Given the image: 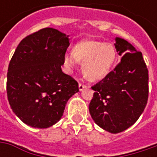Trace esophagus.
<instances>
[{
    "label": "esophagus",
    "instance_id": "1",
    "mask_svg": "<svg viewBox=\"0 0 157 157\" xmlns=\"http://www.w3.org/2000/svg\"><path fill=\"white\" fill-rule=\"evenodd\" d=\"M87 87L86 85H84V84H81V83H79L78 84V89H79V91L81 92V91H83L84 89H86V88Z\"/></svg>",
    "mask_w": 157,
    "mask_h": 157
}]
</instances>
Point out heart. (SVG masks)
I'll return each instance as SVG.
<instances>
[{
	"label": "heart",
	"instance_id": "1",
	"mask_svg": "<svg viewBox=\"0 0 157 157\" xmlns=\"http://www.w3.org/2000/svg\"><path fill=\"white\" fill-rule=\"evenodd\" d=\"M117 59L115 47L110 43L86 40L78 43L72 52L63 56V64L68 71L74 69L78 62L82 63V71L91 81L103 79Z\"/></svg>",
	"mask_w": 157,
	"mask_h": 157
}]
</instances>
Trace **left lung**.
I'll return each instance as SVG.
<instances>
[{
	"label": "left lung",
	"mask_w": 157,
	"mask_h": 157,
	"mask_svg": "<svg viewBox=\"0 0 157 157\" xmlns=\"http://www.w3.org/2000/svg\"><path fill=\"white\" fill-rule=\"evenodd\" d=\"M121 62L94 86L90 114L101 128L117 134L128 129L139 119L147 105L148 71L142 52L128 41L115 38Z\"/></svg>",
	"instance_id": "obj_1"
}]
</instances>
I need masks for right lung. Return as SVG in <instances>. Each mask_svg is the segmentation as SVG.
<instances>
[{
  "label": "right lung",
  "mask_w": 157,
  "mask_h": 157,
  "mask_svg": "<svg viewBox=\"0 0 157 157\" xmlns=\"http://www.w3.org/2000/svg\"><path fill=\"white\" fill-rule=\"evenodd\" d=\"M69 36L45 28L21 40L9 62L7 94L11 109L22 122L47 128L63 116L78 84L61 65Z\"/></svg>",
  "instance_id": "right-lung-1"
}]
</instances>
